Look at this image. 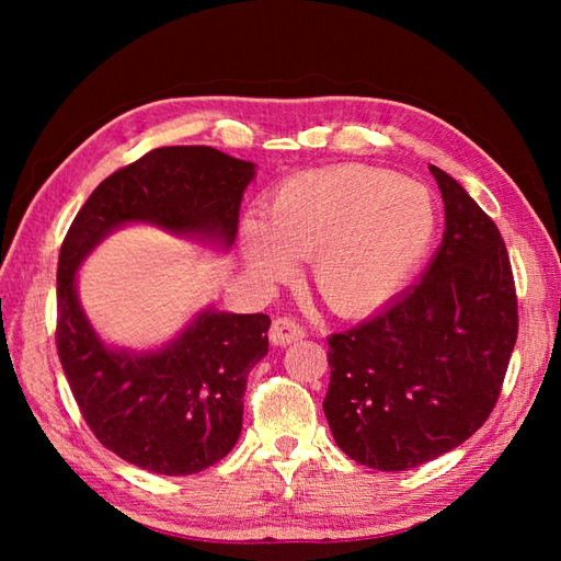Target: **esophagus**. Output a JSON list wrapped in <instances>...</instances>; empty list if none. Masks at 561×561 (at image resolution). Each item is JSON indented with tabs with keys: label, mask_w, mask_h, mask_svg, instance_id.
I'll use <instances>...</instances> for the list:
<instances>
[{
	"label": "esophagus",
	"mask_w": 561,
	"mask_h": 561,
	"mask_svg": "<svg viewBox=\"0 0 561 561\" xmlns=\"http://www.w3.org/2000/svg\"><path fill=\"white\" fill-rule=\"evenodd\" d=\"M304 335V328L291 318H277L270 328V342L277 344V347H287V344L301 340Z\"/></svg>",
	"instance_id": "1"
}]
</instances>
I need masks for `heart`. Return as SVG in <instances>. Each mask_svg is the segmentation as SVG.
Returning <instances> with one entry per match:
<instances>
[{
  "label": "heart",
  "instance_id": "1",
  "mask_svg": "<svg viewBox=\"0 0 561 561\" xmlns=\"http://www.w3.org/2000/svg\"><path fill=\"white\" fill-rule=\"evenodd\" d=\"M436 231L432 193L390 171L342 163L284 181L241 229V257L262 284L287 282L311 260L313 287L340 316L390 304Z\"/></svg>",
  "mask_w": 561,
  "mask_h": 561
}]
</instances>
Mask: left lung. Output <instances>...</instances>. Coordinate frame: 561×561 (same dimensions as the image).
Returning a JSON list of instances; mask_svg holds the SVG:
<instances>
[{
	"mask_svg": "<svg viewBox=\"0 0 561 561\" xmlns=\"http://www.w3.org/2000/svg\"><path fill=\"white\" fill-rule=\"evenodd\" d=\"M446 229L422 279L328 340L323 400L342 453L396 472L458 448L486 422L518 335L504 238L456 178L428 165Z\"/></svg>",
	"mask_w": 561,
	"mask_h": 561,
	"instance_id": "8db88e82",
	"label": "left lung"
}]
</instances>
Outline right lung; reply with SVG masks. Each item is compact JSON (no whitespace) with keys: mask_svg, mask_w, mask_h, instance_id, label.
Returning <instances> with one entry per match:
<instances>
[{"mask_svg":"<svg viewBox=\"0 0 561 561\" xmlns=\"http://www.w3.org/2000/svg\"><path fill=\"white\" fill-rule=\"evenodd\" d=\"M255 163L211 147H161L93 190L57 262V354L101 444L159 474L219 462L243 428L248 374L267 354L270 318L207 306L161 347L105 342L83 311L77 279L93 250L133 224L226 253Z\"/></svg>","mask_w":561,"mask_h":561,"instance_id":"right-lung-1","label":"right lung"}]
</instances>
